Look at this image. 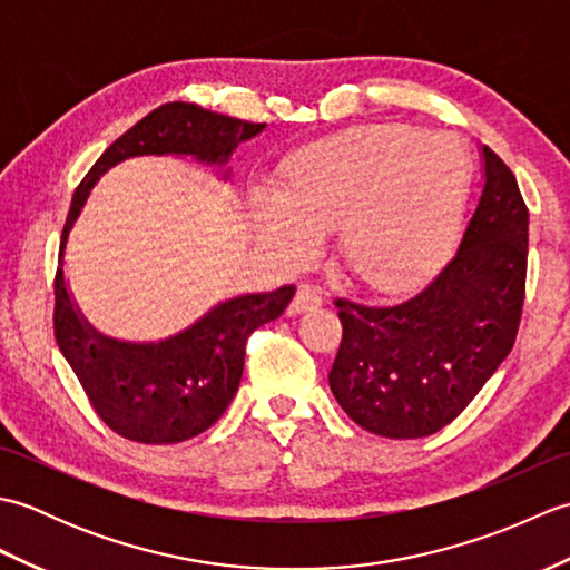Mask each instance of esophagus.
I'll return each mask as SVG.
<instances>
[{
  "label": "esophagus",
  "instance_id": "1",
  "mask_svg": "<svg viewBox=\"0 0 570 570\" xmlns=\"http://www.w3.org/2000/svg\"><path fill=\"white\" fill-rule=\"evenodd\" d=\"M323 304V292L318 286L313 284H301L296 288V296H294V313H304L311 308H318Z\"/></svg>",
  "mask_w": 570,
  "mask_h": 570
}]
</instances>
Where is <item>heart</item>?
<instances>
[{
    "label": "heart",
    "mask_w": 570,
    "mask_h": 570,
    "mask_svg": "<svg viewBox=\"0 0 570 570\" xmlns=\"http://www.w3.org/2000/svg\"><path fill=\"white\" fill-rule=\"evenodd\" d=\"M470 159L453 137L414 127H374L325 139L278 168L276 193L254 210L272 249L288 254L304 227L337 229L347 269L396 284L426 266L463 217Z\"/></svg>",
    "instance_id": "1"
}]
</instances>
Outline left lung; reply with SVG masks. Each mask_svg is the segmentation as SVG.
<instances>
[{
	"mask_svg": "<svg viewBox=\"0 0 570 570\" xmlns=\"http://www.w3.org/2000/svg\"><path fill=\"white\" fill-rule=\"evenodd\" d=\"M485 186L443 269L409 298H335L343 341L331 390L357 426L423 439L448 426L510 355L527 292L529 210L517 178L482 147Z\"/></svg>",
	"mask_w": 570,
	"mask_h": 570,
	"instance_id": "8db88e82",
	"label": "left lung"
}]
</instances>
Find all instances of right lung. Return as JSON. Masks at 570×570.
Returning a JSON list of instances; mask_svg holds the SVG:
<instances>
[{"label": "right lung", "instance_id": "right-lung-1", "mask_svg": "<svg viewBox=\"0 0 570 570\" xmlns=\"http://www.w3.org/2000/svg\"><path fill=\"white\" fill-rule=\"evenodd\" d=\"M262 129L264 125L242 122L190 102L161 105L110 144L72 193L53 282L56 343L95 414L129 441L180 443L210 429L237 394L247 337L282 316L296 286L229 298L161 343H119L90 328L70 301L63 278L70 227L98 178L129 156L186 154L205 164H227L237 144Z\"/></svg>", "mask_w": 570, "mask_h": 570}]
</instances>
